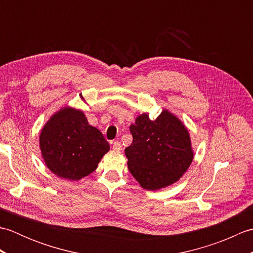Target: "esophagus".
<instances>
[{
    "instance_id": "34e87169",
    "label": "esophagus",
    "mask_w": 253,
    "mask_h": 253,
    "mask_svg": "<svg viewBox=\"0 0 253 253\" xmlns=\"http://www.w3.org/2000/svg\"><path fill=\"white\" fill-rule=\"evenodd\" d=\"M121 149H122V144L120 141L113 142V150H115V151H120Z\"/></svg>"
}]
</instances>
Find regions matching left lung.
I'll return each instance as SVG.
<instances>
[{"mask_svg": "<svg viewBox=\"0 0 253 253\" xmlns=\"http://www.w3.org/2000/svg\"><path fill=\"white\" fill-rule=\"evenodd\" d=\"M129 130L132 142L125 149L128 169L144 189L158 190L174 184L190 166L193 153L189 133L169 112L163 111L154 121L142 114Z\"/></svg>", "mask_w": 253, "mask_h": 253, "instance_id": "obj_1", "label": "left lung"}]
</instances>
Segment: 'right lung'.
Returning a JSON list of instances; mask_svg holds the SVG:
<instances>
[{
  "instance_id": "1",
  "label": "right lung",
  "mask_w": 253,
  "mask_h": 253,
  "mask_svg": "<svg viewBox=\"0 0 253 253\" xmlns=\"http://www.w3.org/2000/svg\"><path fill=\"white\" fill-rule=\"evenodd\" d=\"M45 164L62 178L78 180L95 170L110 144L82 111L64 107L46 123L40 135Z\"/></svg>"
}]
</instances>
